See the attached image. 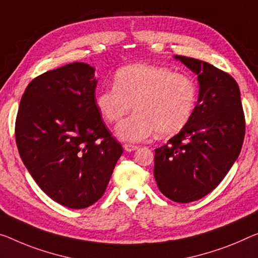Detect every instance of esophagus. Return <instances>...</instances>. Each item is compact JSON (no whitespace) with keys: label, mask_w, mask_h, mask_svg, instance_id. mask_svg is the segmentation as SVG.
Masks as SVG:
<instances>
[{"label":"esophagus","mask_w":258,"mask_h":258,"mask_svg":"<svg viewBox=\"0 0 258 258\" xmlns=\"http://www.w3.org/2000/svg\"><path fill=\"white\" fill-rule=\"evenodd\" d=\"M123 149H124V151H126V152H132V151H136V150L138 149V146L132 145V144H124Z\"/></svg>","instance_id":"esophagus-1"}]
</instances>
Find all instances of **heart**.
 Masks as SVG:
<instances>
[{
    "label": "heart",
    "mask_w": 258,
    "mask_h": 258,
    "mask_svg": "<svg viewBox=\"0 0 258 258\" xmlns=\"http://www.w3.org/2000/svg\"><path fill=\"white\" fill-rule=\"evenodd\" d=\"M94 101L109 123L120 121L134 104L136 112L120 122L115 133L122 141L142 142L157 133L169 136L180 132L195 109L197 88L187 75L138 63L117 70L114 85L98 91Z\"/></svg>",
    "instance_id": "heart-1"
}]
</instances>
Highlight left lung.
<instances>
[{"instance_id":"8db88e82","label":"left lung","mask_w":258,"mask_h":258,"mask_svg":"<svg viewBox=\"0 0 258 258\" xmlns=\"http://www.w3.org/2000/svg\"><path fill=\"white\" fill-rule=\"evenodd\" d=\"M174 58L197 75L198 100L188 123L156 149L153 175L166 197L190 203L223 181L240 154L245 123L234 78L208 62Z\"/></svg>"}]
</instances>
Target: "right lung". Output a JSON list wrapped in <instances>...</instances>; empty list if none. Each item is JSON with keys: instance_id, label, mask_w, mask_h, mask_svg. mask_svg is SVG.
Instances as JSON below:
<instances>
[{"instance_id": "1", "label": "right lung", "mask_w": 258, "mask_h": 258, "mask_svg": "<svg viewBox=\"0 0 258 258\" xmlns=\"http://www.w3.org/2000/svg\"><path fill=\"white\" fill-rule=\"evenodd\" d=\"M96 69L74 62L27 85L16 118V143L33 180L69 209L104 195L123 149L96 106Z\"/></svg>"}]
</instances>
